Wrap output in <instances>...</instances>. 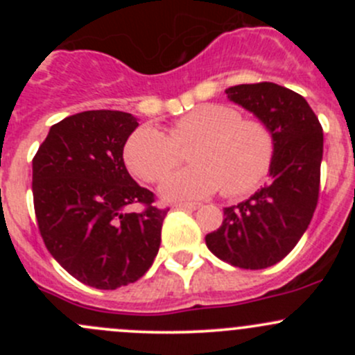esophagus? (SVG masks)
<instances>
[{
    "label": "esophagus",
    "mask_w": 355,
    "mask_h": 355,
    "mask_svg": "<svg viewBox=\"0 0 355 355\" xmlns=\"http://www.w3.org/2000/svg\"><path fill=\"white\" fill-rule=\"evenodd\" d=\"M175 207H177V209L192 211V209H198V204H194V202H177V204H175Z\"/></svg>",
    "instance_id": "1"
}]
</instances>
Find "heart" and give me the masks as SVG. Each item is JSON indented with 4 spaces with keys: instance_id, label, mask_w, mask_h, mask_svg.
Wrapping results in <instances>:
<instances>
[{
    "instance_id": "heart-1",
    "label": "heart",
    "mask_w": 355,
    "mask_h": 355,
    "mask_svg": "<svg viewBox=\"0 0 355 355\" xmlns=\"http://www.w3.org/2000/svg\"><path fill=\"white\" fill-rule=\"evenodd\" d=\"M191 168L171 175L161 187L166 199H199L220 191L228 198L254 191L271 170L275 134L264 121L244 118L228 105H202L168 128L141 127L125 144V164L148 184H157L180 164L191 148Z\"/></svg>"
}]
</instances>
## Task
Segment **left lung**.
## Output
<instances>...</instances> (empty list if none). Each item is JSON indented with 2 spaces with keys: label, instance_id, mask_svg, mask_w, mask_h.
I'll use <instances>...</instances> for the list:
<instances>
[{
  "label": "left lung",
  "instance_id": "1",
  "mask_svg": "<svg viewBox=\"0 0 355 355\" xmlns=\"http://www.w3.org/2000/svg\"><path fill=\"white\" fill-rule=\"evenodd\" d=\"M228 98L273 130L271 180L252 198L225 207L223 223L206 235L216 257L242 270H264L297 245L320 199L323 127L306 99L273 82L227 89Z\"/></svg>",
  "mask_w": 355,
  "mask_h": 355
}]
</instances>
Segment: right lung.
Masks as SVG:
<instances>
[{
    "label": "right lung",
    "mask_w": 355,
    "mask_h": 355,
    "mask_svg": "<svg viewBox=\"0 0 355 355\" xmlns=\"http://www.w3.org/2000/svg\"><path fill=\"white\" fill-rule=\"evenodd\" d=\"M137 127L123 111H82L53 125L32 159L39 234L63 270L89 287L134 284L159 250L170 207H157L123 163ZM137 203L139 214L124 211Z\"/></svg>",
    "instance_id": "add662e5"
}]
</instances>
